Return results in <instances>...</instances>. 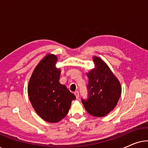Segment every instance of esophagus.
Masks as SVG:
<instances>
[{
    "instance_id": "esophagus-1",
    "label": "esophagus",
    "mask_w": 148,
    "mask_h": 148,
    "mask_svg": "<svg viewBox=\"0 0 148 148\" xmlns=\"http://www.w3.org/2000/svg\"><path fill=\"white\" fill-rule=\"evenodd\" d=\"M74 94H75V95L76 98H79V92H77V91H76V92H75Z\"/></svg>"
}]
</instances>
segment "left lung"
Here are the masks:
<instances>
[{
    "instance_id": "8db88e82",
    "label": "left lung",
    "mask_w": 148,
    "mask_h": 148,
    "mask_svg": "<svg viewBox=\"0 0 148 148\" xmlns=\"http://www.w3.org/2000/svg\"><path fill=\"white\" fill-rule=\"evenodd\" d=\"M95 68L88 73L89 97L82 100L87 112L96 117L105 116L116 106L122 88L118 79L104 60L93 56Z\"/></svg>"
}]
</instances>
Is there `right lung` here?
I'll return each mask as SVG.
<instances>
[{
  "label": "right lung",
  "instance_id": "1",
  "mask_svg": "<svg viewBox=\"0 0 148 148\" xmlns=\"http://www.w3.org/2000/svg\"><path fill=\"white\" fill-rule=\"evenodd\" d=\"M57 56L48 54L34 69L27 86L30 102L36 113L48 123L66 116L76 97L59 82L61 71L56 66Z\"/></svg>",
  "mask_w": 148,
  "mask_h": 148
}]
</instances>
